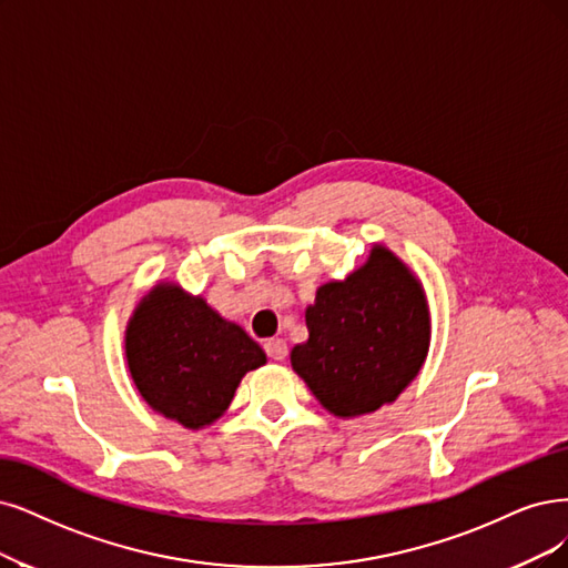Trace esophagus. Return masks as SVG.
<instances>
[{"label":"esophagus","mask_w":568,"mask_h":568,"mask_svg":"<svg viewBox=\"0 0 568 568\" xmlns=\"http://www.w3.org/2000/svg\"><path fill=\"white\" fill-rule=\"evenodd\" d=\"M264 351L271 361H283L287 355V344L283 339H266Z\"/></svg>","instance_id":"1"}]
</instances>
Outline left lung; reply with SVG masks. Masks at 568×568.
Returning a JSON list of instances; mask_svg holds the SVG:
<instances>
[{
	"instance_id": "8db88e82",
	"label": "left lung",
	"mask_w": 568,
	"mask_h": 568,
	"mask_svg": "<svg viewBox=\"0 0 568 568\" xmlns=\"http://www.w3.org/2000/svg\"><path fill=\"white\" fill-rule=\"evenodd\" d=\"M306 327L308 339L290 353L292 369L344 418L393 403L422 369L430 342L422 285L382 245L344 283L318 290Z\"/></svg>"
}]
</instances>
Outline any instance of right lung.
<instances>
[{"label":"right lung","mask_w":568,"mask_h":568,"mask_svg":"<svg viewBox=\"0 0 568 568\" xmlns=\"http://www.w3.org/2000/svg\"><path fill=\"white\" fill-rule=\"evenodd\" d=\"M125 358L144 400L194 430L222 416L243 374L266 363L239 325L175 285L140 302L125 329Z\"/></svg>","instance_id":"add662e5"}]
</instances>
